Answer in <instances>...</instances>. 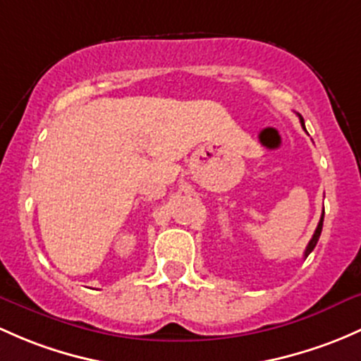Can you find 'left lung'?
Instances as JSON below:
<instances>
[{
	"label": "left lung",
	"instance_id": "obj_1",
	"mask_svg": "<svg viewBox=\"0 0 361 361\" xmlns=\"http://www.w3.org/2000/svg\"><path fill=\"white\" fill-rule=\"evenodd\" d=\"M299 121H301V126L305 128V121H302V117H301V116H299ZM305 131H306V128H305ZM324 214H325V211L322 212V218H320V221H318V226H317V230H314V233H313V237H311V240H310L308 247H306V250H305V257H308V256H310V252H311V250L314 249V245H317L318 238H320V233H322V226H324Z\"/></svg>",
	"mask_w": 361,
	"mask_h": 361
}]
</instances>
